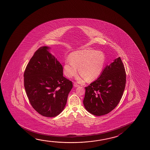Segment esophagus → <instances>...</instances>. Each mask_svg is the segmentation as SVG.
<instances>
[{
    "instance_id": "esophagus-1",
    "label": "esophagus",
    "mask_w": 150,
    "mask_h": 150,
    "mask_svg": "<svg viewBox=\"0 0 150 150\" xmlns=\"http://www.w3.org/2000/svg\"><path fill=\"white\" fill-rule=\"evenodd\" d=\"M74 86L75 87H79L80 86L79 84H77V83H74Z\"/></svg>"
}]
</instances>
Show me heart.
<instances>
[{
  "label": "heart",
  "mask_w": 150,
  "mask_h": 150,
  "mask_svg": "<svg viewBox=\"0 0 150 150\" xmlns=\"http://www.w3.org/2000/svg\"><path fill=\"white\" fill-rule=\"evenodd\" d=\"M105 57L102 51L92 49H84L71 52L69 59L65 60L63 72L68 78L79 73L87 81L97 79L101 73L105 64Z\"/></svg>",
  "instance_id": "heart-1"
}]
</instances>
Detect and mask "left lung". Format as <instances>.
<instances>
[{"label": "left lung", "instance_id": "1", "mask_svg": "<svg viewBox=\"0 0 150 150\" xmlns=\"http://www.w3.org/2000/svg\"><path fill=\"white\" fill-rule=\"evenodd\" d=\"M126 74L120 57L106 65L96 81L87 87L83 103L89 113L104 115L115 108L124 91Z\"/></svg>", "mask_w": 150, "mask_h": 150}]
</instances>
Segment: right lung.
Here are the masks:
<instances>
[{"label":"right lung","mask_w":150,"mask_h":150,"mask_svg":"<svg viewBox=\"0 0 150 150\" xmlns=\"http://www.w3.org/2000/svg\"><path fill=\"white\" fill-rule=\"evenodd\" d=\"M49 49L42 47L35 52L24 73V85L35 110L53 117L64 110L73 83L63 76L62 65Z\"/></svg>","instance_id":"1"}]
</instances>
